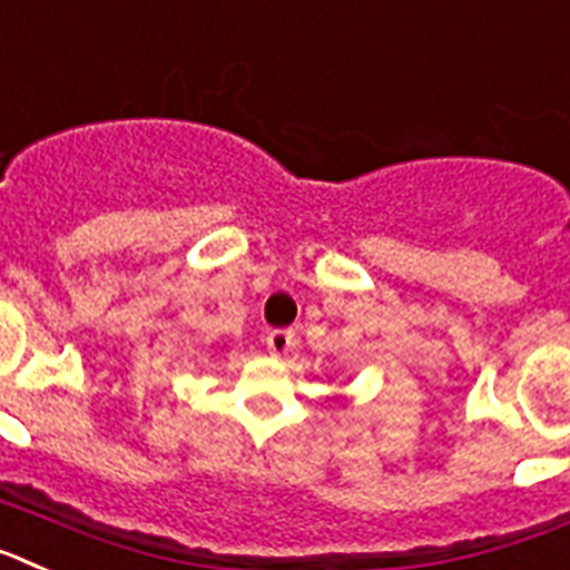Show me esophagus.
Returning a JSON list of instances; mask_svg holds the SVG:
<instances>
[{"label":"esophagus","instance_id":"1","mask_svg":"<svg viewBox=\"0 0 570 570\" xmlns=\"http://www.w3.org/2000/svg\"><path fill=\"white\" fill-rule=\"evenodd\" d=\"M292 346H295V333H292V330H272V333L266 335V350H269L272 355L292 353Z\"/></svg>","mask_w":570,"mask_h":570}]
</instances>
